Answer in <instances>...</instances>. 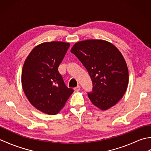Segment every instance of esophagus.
<instances>
[{
    "instance_id": "1",
    "label": "esophagus",
    "mask_w": 151,
    "mask_h": 151,
    "mask_svg": "<svg viewBox=\"0 0 151 151\" xmlns=\"http://www.w3.org/2000/svg\"><path fill=\"white\" fill-rule=\"evenodd\" d=\"M80 89H81V86H77L76 87L74 88V90H75V91H80Z\"/></svg>"
}]
</instances>
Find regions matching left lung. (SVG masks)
I'll return each mask as SVG.
<instances>
[{
  "instance_id": "1",
  "label": "left lung",
  "mask_w": 151,
  "mask_h": 151,
  "mask_svg": "<svg viewBox=\"0 0 151 151\" xmlns=\"http://www.w3.org/2000/svg\"><path fill=\"white\" fill-rule=\"evenodd\" d=\"M70 52L81 61L90 76L92 91L89 99L106 110L119 101L129 84V70L120 51L101 40H89L74 45Z\"/></svg>"
}]
</instances>
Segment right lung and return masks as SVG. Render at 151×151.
Returning <instances> with one entry per match:
<instances>
[{
  "label": "right lung",
  "mask_w": 151,
  "mask_h": 151,
  "mask_svg": "<svg viewBox=\"0 0 151 151\" xmlns=\"http://www.w3.org/2000/svg\"><path fill=\"white\" fill-rule=\"evenodd\" d=\"M70 44L51 41L38 45L25 60L21 75L24 94L34 106L49 115L62 110L73 93L65 86L58 67Z\"/></svg>",
  "instance_id": "1"
}]
</instances>
